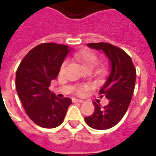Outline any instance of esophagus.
<instances>
[{"label":"esophagus","mask_w":156,"mask_h":156,"mask_svg":"<svg viewBox=\"0 0 156 156\" xmlns=\"http://www.w3.org/2000/svg\"><path fill=\"white\" fill-rule=\"evenodd\" d=\"M72 101L73 102H80V103L83 101V100H80V99H78V98H73Z\"/></svg>","instance_id":"obj_1"}]
</instances>
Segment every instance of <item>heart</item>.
Here are the masks:
<instances>
[{"label": "heart", "mask_w": 156, "mask_h": 156, "mask_svg": "<svg viewBox=\"0 0 156 156\" xmlns=\"http://www.w3.org/2000/svg\"><path fill=\"white\" fill-rule=\"evenodd\" d=\"M74 57L76 60H78L87 70H92L93 69H94V67L97 65V63L98 62V58L97 55L94 54L93 52L90 51V50H82V51L78 52L75 54ZM65 64H66V63L63 62V64L61 65V70L64 69ZM87 89V86L81 85V86L78 87L77 93L78 94H83Z\"/></svg>", "instance_id": "heart-1"}]
</instances>
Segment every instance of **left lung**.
Returning a JSON list of instances; mask_svg holds the SVG:
<instances>
[{"label": "left lung", "mask_w": 156, "mask_h": 156, "mask_svg": "<svg viewBox=\"0 0 156 156\" xmlns=\"http://www.w3.org/2000/svg\"><path fill=\"white\" fill-rule=\"evenodd\" d=\"M87 47L102 51L110 63V73L99 93L109 102L101 107L93 101L95 111L92 116L84 117L87 126L96 130L113 127L125 115L133 96L136 72L131 57L124 50L107 43L87 44Z\"/></svg>", "instance_id": "8db88e82"}]
</instances>
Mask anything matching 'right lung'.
Masks as SVG:
<instances>
[{
    "label": "right lung",
    "mask_w": 156,
    "mask_h": 156,
    "mask_svg": "<svg viewBox=\"0 0 156 156\" xmlns=\"http://www.w3.org/2000/svg\"><path fill=\"white\" fill-rule=\"evenodd\" d=\"M71 50L67 45L44 43L31 49L17 69V94L26 114L41 127L58 126L72 103L70 98H58L49 89Z\"/></svg>",
    "instance_id": "obj_1"
}]
</instances>
